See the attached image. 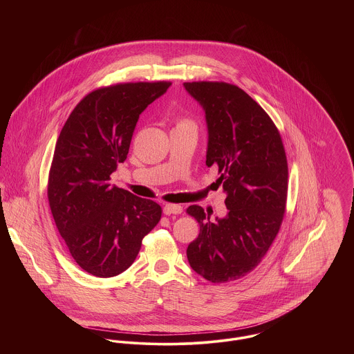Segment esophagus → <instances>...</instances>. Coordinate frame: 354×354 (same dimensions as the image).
Wrapping results in <instances>:
<instances>
[{
    "mask_svg": "<svg viewBox=\"0 0 354 354\" xmlns=\"http://www.w3.org/2000/svg\"><path fill=\"white\" fill-rule=\"evenodd\" d=\"M163 212H165V215H173V214L178 215L183 212V207L178 204H166L163 207Z\"/></svg>",
    "mask_w": 354,
    "mask_h": 354,
    "instance_id": "esophagus-1",
    "label": "esophagus"
}]
</instances>
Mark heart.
<instances>
[{
    "instance_id": "obj_1",
    "label": "heart",
    "mask_w": 354,
    "mask_h": 354,
    "mask_svg": "<svg viewBox=\"0 0 354 354\" xmlns=\"http://www.w3.org/2000/svg\"><path fill=\"white\" fill-rule=\"evenodd\" d=\"M180 124H192V122L189 120H178L177 125H180Z\"/></svg>"
}]
</instances>
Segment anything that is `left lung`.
I'll return each mask as SVG.
<instances>
[{
	"label": "left lung",
	"instance_id": "obj_1",
	"mask_svg": "<svg viewBox=\"0 0 354 354\" xmlns=\"http://www.w3.org/2000/svg\"><path fill=\"white\" fill-rule=\"evenodd\" d=\"M205 111V165L218 167L227 214L211 219L201 205L188 215L201 233L187 250L191 267L212 283L237 281L254 270L275 240L286 209L288 159L281 133L264 109L225 82L184 83Z\"/></svg>",
	"mask_w": 354,
	"mask_h": 354
}]
</instances>
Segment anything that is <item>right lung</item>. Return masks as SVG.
I'll return each instance as SVG.
<instances>
[{"instance_id":"right-lung-1","label":"right lung","mask_w":354,"mask_h":354,"mask_svg":"<svg viewBox=\"0 0 354 354\" xmlns=\"http://www.w3.org/2000/svg\"><path fill=\"white\" fill-rule=\"evenodd\" d=\"M170 82L118 83L88 93L69 114L55 143L48 199L71 256L86 272L110 278L135 261L158 225V203L110 185L127 159L142 111Z\"/></svg>"}]
</instances>
